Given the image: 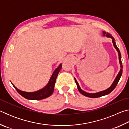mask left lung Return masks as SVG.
Here are the masks:
<instances>
[{
	"instance_id": "8db88e82",
	"label": "left lung",
	"mask_w": 129,
	"mask_h": 129,
	"mask_svg": "<svg viewBox=\"0 0 129 129\" xmlns=\"http://www.w3.org/2000/svg\"><path fill=\"white\" fill-rule=\"evenodd\" d=\"M103 35L104 36H106L107 37H108V38H110L111 39H112V42L113 44V45H114V47H115V48L117 49V51H118V55H119V63H120V65H121V69H120V71L119 72L118 74V75L117 76L116 78H115V80L114 81V82L112 84V85L110 86V88H109L108 89H106L105 90H104V91H100V92L99 93H86L85 91H84V90H82L80 88V87L79 86V85H78V82L77 81V80H76L75 78V82L76 83V84H77V88H78V91H80V92L82 94V95H84L85 96H86V97H90V98H98V97H102V96L103 95H105L106 94H108L112 92V91L114 90V88L116 87L119 81L120 78H121V76H122V61H121V53H120V51H119V49L117 47L116 44H115V42L114 41V39L113 37L110 34H109L108 32H103Z\"/></svg>"
}]
</instances>
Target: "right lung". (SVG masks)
<instances>
[{
  "instance_id": "right-lung-1",
  "label": "right lung",
  "mask_w": 129,
  "mask_h": 129,
  "mask_svg": "<svg viewBox=\"0 0 129 129\" xmlns=\"http://www.w3.org/2000/svg\"><path fill=\"white\" fill-rule=\"evenodd\" d=\"M61 64H60L59 66L57 68L55 71H54L53 75H52L47 85L40 90L35 91V92H25V91L19 90L16 87H15V85H13L12 83V84L17 92L25 99L32 100H39L46 99V98L51 95L53 92L56 78L57 77L58 74L59 73L61 69Z\"/></svg>"
}]
</instances>
